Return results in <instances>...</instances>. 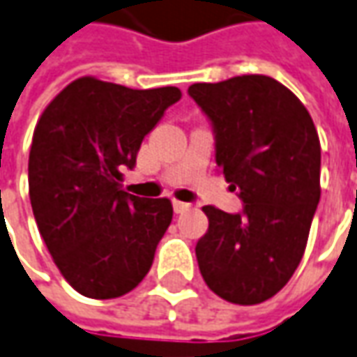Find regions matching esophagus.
Here are the masks:
<instances>
[{"label": "esophagus", "instance_id": "esophagus-1", "mask_svg": "<svg viewBox=\"0 0 357 357\" xmlns=\"http://www.w3.org/2000/svg\"><path fill=\"white\" fill-rule=\"evenodd\" d=\"M173 208L176 214H183V212H186L188 208H190V204H186V202H181V200H173Z\"/></svg>", "mask_w": 357, "mask_h": 357}]
</instances>
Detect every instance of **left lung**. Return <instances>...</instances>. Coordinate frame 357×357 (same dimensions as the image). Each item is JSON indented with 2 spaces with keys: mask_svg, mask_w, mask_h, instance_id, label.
Wrapping results in <instances>:
<instances>
[{
  "mask_svg": "<svg viewBox=\"0 0 357 357\" xmlns=\"http://www.w3.org/2000/svg\"><path fill=\"white\" fill-rule=\"evenodd\" d=\"M188 96L212 123L216 165L241 212L204 206L196 243L206 284L234 305L271 298L293 277L320 200V141L289 88L263 74L192 84Z\"/></svg>",
  "mask_w": 357,
  "mask_h": 357,
  "instance_id": "left-lung-1",
  "label": "left lung"
}]
</instances>
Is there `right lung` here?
Wrapping results in <instances>:
<instances>
[{"label": "right lung", "mask_w": 357, "mask_h": 357, "mask_svg": "<svg viewBox=\"0 0 357 357\" xmlns=\"http://www.w3.org/2000/svg\"><path fill=\"white\" fill-rule=\"evenodd\" d=\"M174 86L133 90L84 76L43 112L29 153V198L62 277L88 298H116L149 273L173 220L169 198L121 190L141 141L181 100Z\"/></svg>", "instance_id": "obj_1"}]
</instances>
